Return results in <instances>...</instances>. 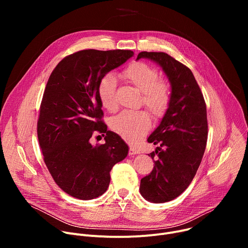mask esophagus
Masks as SVG:
<instances>
[{"label":"esophagus","mask_w":248,"mask_h":248,"mask_svg":"<svg viewBox=\"0 0 248 248\" xmlns=\"http://www.w3.org/2000/svg\"><path fill=\"white\" fill-rule=\"evenodd\" d=\"M140 153V150L139 149H137L136 147H133V146H130L129 147V152H128V154L129 155H135V154H139Z\"/></svg>","instance_id":"34e87169"}]
</instances>
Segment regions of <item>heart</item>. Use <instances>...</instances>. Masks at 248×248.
Masks as SVG:
<instances>
[{"instance_id": "1", "label": "heart", "mask_w": 248, "mask_h": 248, "mask_svg": "<svg viewBox=\"0 0 248 248\" xmlns=\"http://www.w3.org/2000/svg\"><path fill=\"white\" fill-rule=\"evenodd\" d=\"M121 77L141 92V103L155 119H161L167 113L171 99L170 84L160 80L158 70L151 65L134 62L126 66ZM98 96L103 107L108 111L118 108L117 79L105 75L98 84ZM111 128L124 139L134 142L150 128V117L145 111H123L111 120Z\"/></svg>"}]
</instances>
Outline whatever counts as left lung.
I'll return each instance as SVG.
<instances>
[{
	"label": "left lung",
	"mask_w": 248,
	"mask_h": 248,
	"mask_svg": "<svg viewBox=\"0 0 248 248\" xmlns=\"http://www.w3.org/2000/svg\"><path fill=\"white\" fill-rule=\"evenodd\" d=\"M159 64L171 88L170 107L147 141L159 144L150 153L155 166L140 181V193L152 203L180 196L190 185L201 163L208 136L206 104L191 70L163 52H141L137 59Z\"/></svg>",
	"instance_id": "1"
}]
</instances>
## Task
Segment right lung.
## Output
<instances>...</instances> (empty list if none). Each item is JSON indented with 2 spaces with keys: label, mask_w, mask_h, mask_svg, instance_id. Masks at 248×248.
<instances>
[{
  "label": "right lung",
  "mask_w": 248,
  "mask_h": 248,
  "mask_svg": "<svg viewBox=\"0 0 248 248\" xmlns=\"http://www.w3.org/2000/svg\"><path fill=\"white\" fill-rule=\"evenodd\" d=\"M133 56L130 50H82L63 58L47 82L37 123L44 162L55 183L70 196L90 200L108 189L110 171L128 146L101 120L100 79ZM106 134L93 147L92 134Z\"/></svg>",
  "instance_id": "1"
}]
</instances>
